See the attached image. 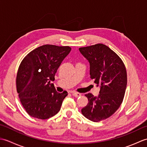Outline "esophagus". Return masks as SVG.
Segmentation results:
<instances>
[{
    "instance_id": "obj_1",
    "label": "esophagus",
    "mask_w": 147,
    "mask_h": 147,
    "mask_svg": "<svg viewBox=\"0 0 147 147\" xmlns=\"http://www.w3.org/2000/svg\"><path fill=\"white\" fill-rule=\"evenodd\" d=\"M72 95L75 96V97H78V96H81V93L78 92H72Z\"/></svg>"
}]
</instances>
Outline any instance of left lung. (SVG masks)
Segmentation results:
<instances>
[{"instance_id":"8db88e82","label":"left lung","mask_w":147,"mask_h":147,"mask_svg":"<svg viewBox=\"0 0 147 147\" xmlns=\"http://www.w3.org/2000/svg\"><path fill=\"white\" fill-rule=\"evenodd\" d=\"M79 51L90 63V79L100 87L98 96L85 95L88 103L82 112L92 121L104 120L123 102L127 85L125 65L113 51L102 43L80 48Z\"/></svg>"}]
</instances>
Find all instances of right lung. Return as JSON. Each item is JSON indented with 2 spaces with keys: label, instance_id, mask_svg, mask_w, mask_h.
Instances as JSON below:
<instances>
[{
  "label": "right lung",
  "instance_id": "right-lung-1",
  "mask_svg": "<svg viewBox=\"0 0 147 147\" xmlns=\"http://www.w3.org/2000/svg\"><path fill=\"white\" fill-rule=\"evenodd\" d=\"M71 48L44 45L28 54L19 67L16 87L20 101L30 116L46 119L60 111L67 93H59L51 81Z\"/></svg>",
  "mask_w": 147,
  "mask_h": 147
}]
</instances>
